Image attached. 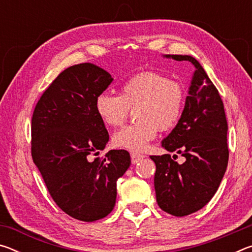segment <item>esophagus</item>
Masks as SVG:
<instances>
[{
    "instance_id": "obj_1",
    "label": "esophagus",
    "mask_w": 252,
    "mask_h": 252,
    "mask_svg": "<svg viewBox=\"0 0 252 252\" xmlns=\"http://www.w3.org/2000/svg\"><path fill=\"white\" fill-rule=\"evenodd\" d=\"M143 158H144V156L141 155V153L131 152V161H132V163H133V164L138 163V162H139L140 160H142Z\"/></svg>"
}]
</instances>
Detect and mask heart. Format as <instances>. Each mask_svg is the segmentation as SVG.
<instances>
[{"label":"heart","instance_id":"1","mask_svg":"<svg viewBox=\"0 0 252 252\" xmlns=\"http://www.w3.org/2000/svg\"><path fill=\"white\" fill-rule=\"evenodd\" d=\"M186 89L177 80L156 71H143L122 84L120 95L101 93L95 99V111L104 125L120 126L129 110L135 109L133 125L113 134V143L130 150H142L158 134L177 126L186 104Z\"/></svg>","mask_w":252,"mask_h":252}]
</instances>
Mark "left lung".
I'll use <instances>...</instances> for the list:
<instances>
[{"label":"left lung","mask_w":252,"mask_h":252,"mask_svg":"<svg viewBox=\"0 0 252 252\" xmlns=\"http://www.w3.org/2000/svg\"><path fill=\"white\" fill-rule=\"evenodd\" d=\"M195 66L189 95L176 127L162 141L177 155L150 156L156 163L155 189L162 210L185 217L202 209L217 192L228 165V123L223 102L201 64L190 55H167Z\"/></svg>","instance_id":"1"}]
</instances>
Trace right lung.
<instances>
[{
    "label": "right lung",
    "mask_w": 252,
    "mask_h": 252,
    "mask_svg": "<svg viewBox=\"0 0 252 252\" xmlns=\"http://www.w3.org/2000/svg\"><path fill=\"white\" fill-rule=\"evenodd\" d=\"M91 63L61 72L37 101L32 116L31 153L49 193L66 215L85 222L113 210L117 180L130 167V153L105 148L109 133L95 99L112 82Z\"/></svg>",
    "instance_id": "add662e5"
}]
</instances>
